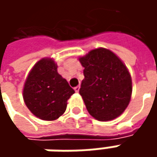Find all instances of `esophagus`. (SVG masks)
<instances>
[{
	"mask_svg": "<svg viewBox=\"0 0 157 157\" xmlns=\"http://www.w3.org/2000/svg\"><path fill=\"white\" fill-rule=\"evenodd\" d=\"M79 89H80V86H78L74 87V90H75L76 93H78V92H79Z\"/></svg>",
	"mask_w": 157,
	"mask_h": 157,
	"instance_id": "1",
	"label": "esophagus"
}]
</instances>
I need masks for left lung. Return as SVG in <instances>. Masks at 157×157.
Here are the masks:
<instances>
[{"mask_svg":"<svg viewBox=\"0 0 157 157\" xmlns=\"http://www.w3.org/2000/svg\"><path fill=\"white\" fill-rule=\"evenodd\" d=\"M84 69L79 94L89 113L100 121L121 115L129 104L132 79L122 61L111 51L95 49L79 57Z\"/></svg>","mask_w":157,"mask_h":157,"instance_id":"left-lung-1","label":"left lung"}]
</instances>
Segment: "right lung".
Here are the masks:
<instances>
[{
    "label": "right lung",
    "instance_id": "add662e5",
    "mask_svg": "<svg viewBox=\"0 0 157 157\" xmlns=\"http://www.w3.org/2000/svg\"><path fill=\"white\" fill-rule=\"evenodd\" d=\"M51 58H43L34 65L23 88V100L35 116L54 121L66 110L67 100L74 94Z\"/></svg>",
    "mask_w": 157,
    "mask_h": 157
}]
</instances>
